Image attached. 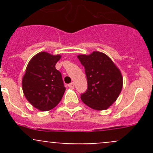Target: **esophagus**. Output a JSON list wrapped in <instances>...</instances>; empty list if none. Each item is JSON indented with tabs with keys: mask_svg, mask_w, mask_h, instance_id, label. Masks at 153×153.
<instances>
[{
	"mask_svg": "<svg viewBox=\"0 0 153 153\" xmlns=\"http://www.w3.org/2000/svg\"><path fill=\"white\" fill-rule=\"evenodd\" d=\"M68 86H69V88H71V89H74V87H75V84H74V83H71V84H68Z\"/></svg>",
	"mask_w": 153,
	"mask_h": 153,
	"instance_id": "esophagus-1",
	"label": "esophagus"
}]
</instances>
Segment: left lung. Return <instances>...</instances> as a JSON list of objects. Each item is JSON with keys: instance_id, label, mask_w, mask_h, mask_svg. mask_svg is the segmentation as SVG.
Masks as SVG:
<instances>
[{"instance_id": "1", "label": "left lung", "mask_w": 153, "mask_h": 153, "mask_svg": "<svg viewBox=\"0 0 153 153\" xmlns=\"http://www.w3.org/2000/svg\"><path fill=\"white\" fill-rule=\"evenodd\" d=\"M84 67L88 88L81 95L83 102L95 110L108 109L119 96L123 77L118 67L106 54L94 51L89 55H78Z\"/></svg>"}]
</instances>
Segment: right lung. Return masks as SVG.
<instances>
[{"mask_svg": "<svg viewBox=\"0 0 153 153\" xmlns=\"http://www.w3.org/2000/svg\"><path fill=\"white\" fill-rule=\"evenodd\" d=\"M61 55L41 52L32 58L22 78V89L27 101L40 111H49L61 101L66 88L55 64Z\"/></svg>", "mask_w": 153, "mask_h": 153, "instance_id": "1", "label": "right lung"}]
</instances>
